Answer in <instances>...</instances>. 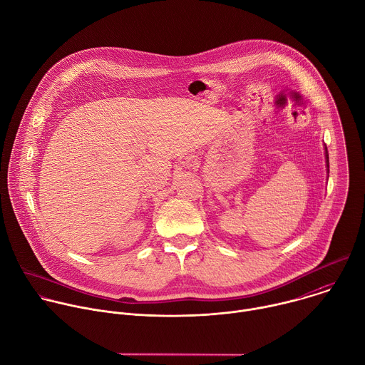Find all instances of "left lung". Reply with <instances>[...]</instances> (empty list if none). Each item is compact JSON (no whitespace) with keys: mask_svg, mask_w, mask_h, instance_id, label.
<instances>
[{"mask_svg":"<svg viewBox=\"0 0 365 365\" xmlns=\"http://www.w3.org/2000/svg\"><path fill=\"white\" fill-rule=\"evenodd\" d=\"M325 159H327V170L329 173V159H328V152H327V148H325Z\"/></svg>","mask_w":365,"mask_h":365,"instance_id":"1","label":"left lung"}]
</instances>
